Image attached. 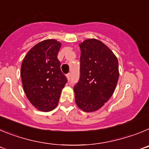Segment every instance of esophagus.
I'll use <instances>...</instances> for the list:
<instances>
[{
    "label": "esophagus",
    "instance_id": "34e87169",
    "mask_svg": "<svg viewBox=\"0 0 149 149\" xmlns=\"http://www.w3.org/2000/svg\"><path fill=\"white\" fill-rule=\"evenodd\" d=\"M66 77H67V79H68V81H70V80H71V74L70 73L67 74Z\"/></svg>",
    "mask_w": 149,
    "mask_h": 149
}]
</instances>
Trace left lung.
<instances>
[{"instance_id":"left-lung-1","label":"left lung","mask_w":149,"mask_h":149,"mask_svg":"<svg viewBox=\"0 0 149 149\" xmlns=\"http://www.w3.org/2000/svg\"><path fill=\"white\" fill-rule=\"evenodd\" d=\"M81 48L80 79L74 86L75 102L85 112L100 109L113 95L119 80V63L101 41L89 39Z\"/></svg>"}]
</instances>
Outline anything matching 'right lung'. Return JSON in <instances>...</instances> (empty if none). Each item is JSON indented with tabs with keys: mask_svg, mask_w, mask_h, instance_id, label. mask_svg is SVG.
Instances as JSON below:
<instances>
[{
	"mask_svg": "<svg viewBox=\"0 0 149 149\" xmlns=\"http://www.w3.org/2000/svg\"><path fill=\"white\" fill-rule=\"evenodd\" d=\"M61 43L46 39L27 52L21 67L22 85L30 102L40 111L57 106L67 78L61 72L57 54Z\"/></svg>",
	"mask_w": 149,
	"mask_h": 149,
	"instance_id": "add662e5",
	"label": "right lung"
}]
</instances>
